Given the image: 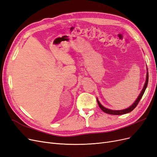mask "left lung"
Masks as SVG:
<instances>
[{
  "mask_svg": "<svg viewBox=\"0 0 157 157\" xmlns=\"http://www.w3.org/2000/svg\"><path fill=\"white\" fill-rule=\"evenodd\" d=\"M147 71H148V69H147ZM148 80H149V74H148V72H147V75H146V80H145V83L144 84V86L143 88V89H142L141 92H140V95L138 96V97H137V98L136 99L135 101L134 102V103L132 104V105H131L129 107H128L125 109H122V110H112V109H107L105 107H103L101 104L100 103V102L99 101L98 99L97 98V101H98V105L99 107H100V109H101V110L105 112V113H107V114H110V115H124V114H126V113H128L131 112L132 111H133L134 109V108L137 106V104H138L139 101H140V99H141L142 96H143V95L145 91V89L147 86V84H148Z\"/></svg>",
  "mask_w": 157,
  "mask_h": 157,
  "instance_id": "8db88e82",
  "label": "left lung"
}]
</instances>
